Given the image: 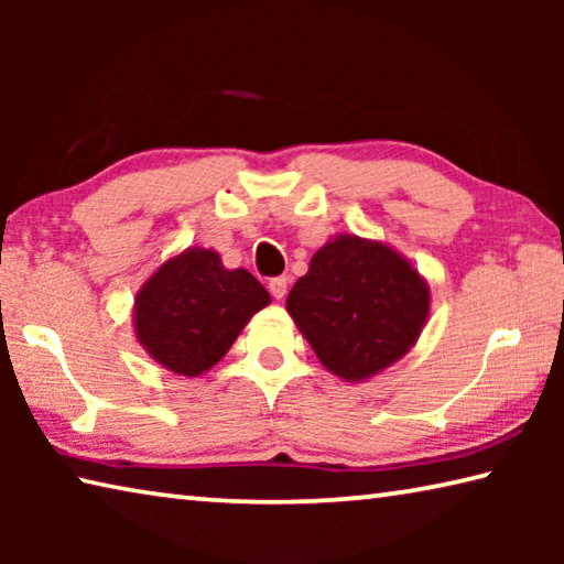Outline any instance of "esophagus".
Masks as SVG:
<instances>
[{
  "instance_id": "34e87169",
  "label": "esophagus",
  "mask_w": 564,
  "mask_h": 564,
  "mask_svg": "<svg viewBox=\"0 0 564 564\" xmlns=\"http://www.w3.org/2000/svg\"><path fill=\"white\" fill-rule=\"evenodd\" d=\"M269 289L273 293V299H283L285 291H289V275H275V279L269 281Z\"/></svg>"
}]
</instances>
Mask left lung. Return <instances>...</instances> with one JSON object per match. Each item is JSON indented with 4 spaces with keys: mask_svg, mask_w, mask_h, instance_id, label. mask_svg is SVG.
<instances>
[{
    "mask_svg": "<svg viewBox=\"0 0 564 564\" xmlns=\"http://www.w3.org/2000/svg\"><path fill=\"white\" fill-rule=\"evenodd\" d=\"M285 308L326 370L362 383L415 346L431 285L388 243L338 234L313 253Z\"/></svg>",
    "mask_w": 564,
    "mask_h": 564,
    "instance_id": "obj_1",
    "label": "left lung"
}]
</instances>
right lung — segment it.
Instances as JSON below:
<instances>
[{
	"instance_id": "1",
	"label": "right lung",
	"mask_w": 564,
	"mask_h": 564,
	"mask_svg": "<svg viewBox=\"0 0 564 564\" xmlns=\"http://www.w3.org/2000/svg\"><path fill=\"white\" fill-rule=\"evenodd\" d=\"M271 303L246 269H226L214 248L191 246L149 275L133 299V333L159 366L196 378L234 346Z\"/></svg>"
}]
</instances>
